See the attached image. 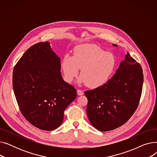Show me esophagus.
I'll list each match as a JSON object with an SVG mask.
<instances>
[{"instance_id":"34e87169","label":"esophagus","mask_w":157,"mask_h":157,"mask_svg":"<svg viewBox=\"0 0 157 157\" xmlns=\"http://www.w3.org/2000/svg\"><path fill=\"white\" fill-rule=\"evenodd\" d=\"M77 94H78V95H83L84 94V92L81 90H77Z\"/></svg>"}]
</instances>
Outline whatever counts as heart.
<instances>
[{"label": "heart", "mask_w": 157, "mask_h": 157, "mask_svg": "<svg viewBox=\"0 0 157 157\" xmlns=\"http://www.w3.org/2000/svg\"><path fill=\"white\" fill-rule=\"evenodd\" d=\"M63 78L71 83L80 71L79 83L91 88H99L110 79L116 69L114 55L95 44H81L74 49L73 56L65 55L61 61Z\"/></svg>", "instance_id": "heart-1"}]
</instances>
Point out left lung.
Segmentation results:
<instances>
[{"label":"left lung","instance_id":"obj_1","mask_svg":"<svg viewBox=\"0 0 157 157\" xmlns=\"http://www.w3.org/2000/svg\"><path fill=\"white\" fill-rule=\"evenodd\" d=\"M143 84L141 66L127 52L116 73L105 85L85 92L88 98L86 113L91 124L106 132L125 123L137 108Z\"/></svg>","mask_w":157,"mask_h":157}]
</instances>
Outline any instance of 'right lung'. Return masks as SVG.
Instances as JSON below:
<instances>
[{"mask_svg":"<svg viewBox=\"0 0 157 157\" xmlns=\"http://www.w3.org/2000/svg\"><path fill=\"white\" fill-rule=\"evenodd\" d=\"M60 59L49 42L31 46L14 66L13 86L20 111L36 127L51 131L60 126L63 112L77 92L60 72Z\"/></svg>","mask_w":157,"mask_h":157,"instance_id":"add662e5","label":"right lung"}]
</instances>
